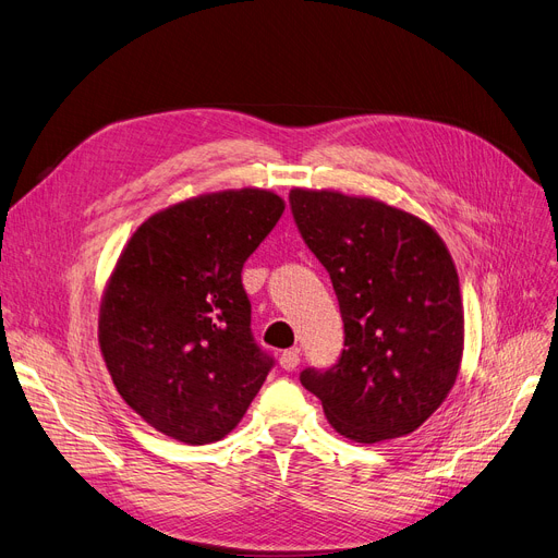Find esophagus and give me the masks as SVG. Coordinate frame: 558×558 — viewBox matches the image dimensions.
I'll return each instance as SVG.
<instances>
[{"label":"esophagus","mask_w":558,"mask_h":558,"mask_svg":"<svg viewBox=\"0 0 558 558\" xmlns=\"http://www.w3.org/2000/svg\"><path fill=\"white\" fill-rule=\"evenodd\" d=\"M299 362H301V350L299 348H289L280 355V366L284 371H296Z\"/></svg>","instance_id":"1"}]
</instances>
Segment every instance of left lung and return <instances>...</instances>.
Returning a JSON list of instances; mask_svg holds the SVG:
<instances>
[{
	"mask_svg": "<svg viewBox=\"0 0 558 558\" xmlns=\"http://www.w3.org/2000/svg\"><path fill=\"white\" fill-rule=\"evenodd\" d=\"M305 244L330 274L343 353L301 385L350 441L379 444L418 429L457 383L463 305L452 255L416 215L332 190L289 192Z\"/></svg>",
	"mask_w": 558,
	"mask_h": 558,
	"instance_id": "obj_1",
	"label": "left lung"
}]
</instances>
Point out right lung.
Segmentation results:
<instances>
[{
    "label": "right lung",
    "instance_id": "add662e5",
    "mask_svg": "<svg viewBox=\"0 0 558 558\" xmlns=\"http://www.w3.org/2000/svg\"><path fill=\"white\" fill-rule=\"evenodd\" d=\"M284 201L257 187L181 201L126 242L99 310V345L126 404L187 446L238 427L274 360L251 335L248 255Z\"/></svg>",
    "mask_w": 558,
    "mask_h": 558
}]
</instances>
